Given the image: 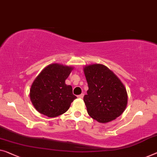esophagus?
<instances>
[{
    "label": "esophagus",
    "instance_id": "1",
    "mask_svg": "<svg viewBox=\"0 0 157 157\" xmlns=\"http://www.w3.org/2000/svg\"><path fill=\"white\" fill-rule=\"evenodd\" d=\"M83 96H84V94H83V93H81V95H78V98H83Z\"/></svg>",
    "mask_w": 157,
    "mask_h": 157
}]
</instances>
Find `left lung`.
Returning <instances> with one entry per match:
<instances>
[{
  "instance_id": "left-lung-1",
  "label": "left lung",
  "mask_w": 157,
  "mask_h": 157,
  "mask_svg": "<svg viewBox=\"0 0 157 157\" xmlns=\"http://www.w3.org/2000/svg\"><path fill=\"white\" fill-rule=\"evenodd\" d=\"M83 70L88 86L83 101L88 114L100 123L109 122L119 117L128 102L124 84L102 64L89 65Z\"/></svg>"
}]
</instances>
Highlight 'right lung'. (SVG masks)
I'll use <instances>...</instances> for the list:
<instances>
[{
	"label": "right lung",
	"instance_id": "right-lung-1",
	"mask_svg": "<svg viewBox=\"0 0 157 157\" xmlns=\"http://www.w3.org/2000/svg\"><path fill=\"white\" fill-rule=\"evenodd\" d=\"M72 68L52 64L40 72L31 87L30 98L38 112L48 117H55L66 112L75 100L71 86L65 80Z\"/></svg>",
	"mask_w": 157,
	"mask_h": 157
}]
</instances>
